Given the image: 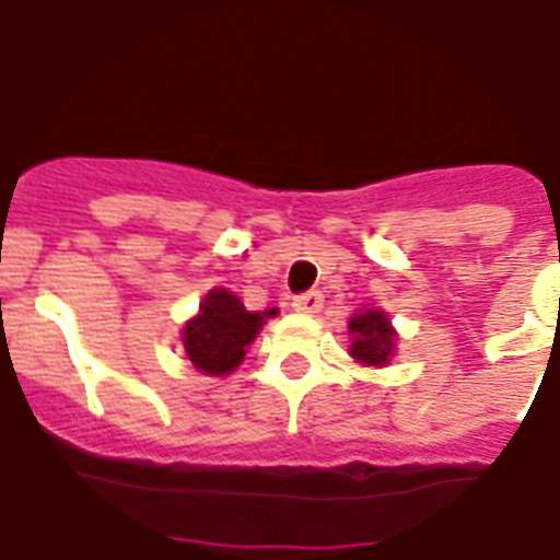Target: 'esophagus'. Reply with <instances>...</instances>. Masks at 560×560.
Listing matches in <instances>:
<instances>
[{
  "mask_svg": "<svg viewBox=\"0 0 560 560\" xmlns=\"http://www.w3.org/2000/svg\"><path fill=\"white\" fill-rule=\"evenodd\" d=\"M293 307H296L299 314H316V311L323 307V293H319V290L299 293V296L293 299Z\"/></svg>",
  "mask_w": 560,
  "mask_h": 560,
  "instance_id": "obj_1",
  "label": "esophagus"
}]
</instances>
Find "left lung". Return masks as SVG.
<instances>
[{
  "mask_svg": "<svg viewBox=\"0 0 560 560\" xmlns=\"http://www.w3.org/2000/svg\"><path fill=\"white\" fill-rule=\"evenodd\" d=\"M349 334L354 337L351 342V358L369 366H383L392 354L395 331L389 328V319L381 311H366V314L351 316Z\"/></svg>",
  "mask_w": 560,
  "mask_h": 560,
  "instance_id": "1",
  "label": "left lung"
}]
</instances>
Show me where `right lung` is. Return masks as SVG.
<instances>
[{
    "label": "right lung",
    "instance_id": "obj_1",
    "mask_svg": "<svg viewBox=\"0 0 560 560\" xmlns=\"http://www.w3.org/2000/svg\"><path fill=\"white\" fill-rule=\"evenodd\" d=\"M272 314L276 311L249 314L241 299L232 296L229 290H211L202 299L200 314L183 331L188 360L206 374H229L244 360L246 346Z\"/></svg>",
    "mask_w": 560,
    "mask_h": 560
}]
</instances>
